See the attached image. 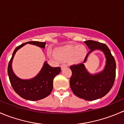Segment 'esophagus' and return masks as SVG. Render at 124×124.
Here are the masks:
<instances>
[{
	"label": "esophagus",
	"instance_id": "esophagus-1",
	"mask_svg": "<svg viewBox=\"0 0 124 124\" xmlns=\"http://www.w3.org/2000/svg\"><path fill=\"white\" fill-rule=\"evenodd\" d=\"M61 69L63 70V69H64V68H67V65H65V64H63V65H62L61 66Z\"/></svg>",
	"mask_w": 124,
	"mask_h": 124
}]
</instances>
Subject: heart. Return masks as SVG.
<instances>
[{"mask_svg":"<svg viewBox=\"0 0 124 124\" xmlns=\"http://www.w3.org/2000/svg\"><path fill=\"white\" fill-rule=\"evenodd\" d=\"M54 53V56L61 61L69 60L72 64H78L85 58L87 49L83 45L68 44L56 48Z\"/></svg>","mask_w":124,"mask_h":124,"instance_id":"obj_1","label":"heart"}]
</instances>
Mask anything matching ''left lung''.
<instances>
[{
	"label": "left lung",
	"mask_w": 124,
	"mask_h": 124,
	"mask_svg": "<svg viewBox=\"0 0 124 124\" xmlns=\"http://www.w3.org/2000/svg\"><path fill=\"white\" fill-rule=\"evenodd\" d=\"M89 52L83 63L70 67L72 76L70 87L77 97L87 101L99 99L106 95L112 89L116 77V62L109 48L105 44L89 40L84 41ZM95 50L101 51L106 57V65L103 70L95 74L90 73L84 66L87 57Z\"/></svg>",
	"instance_id": "obj_1"
}]
</instances>
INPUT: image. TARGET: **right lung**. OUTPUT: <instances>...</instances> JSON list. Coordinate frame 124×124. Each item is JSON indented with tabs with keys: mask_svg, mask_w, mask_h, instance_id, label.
<instances>
[{
	"mask_svg": "<svg viewBox=\"0 0 124 124\" xmlns=\"http://www.w3.org/2000/svg\"><path fill=\"white\" fill-rule=\"evenodd\" d=\"M27 44L44 48L45 42L29 41L16 47L9 62L8 74L10 83L15 92L22 98L30 101H38L49 95L53 87V79L60 73V67H52L45 61L42 68L35 77L30 79H22L16 75L12 67V63L16 52Z\"/></svg>",
	"mask_w": 124,
	"mask_h": 124,
	"instance_id": "add662e5",
	"label": "right lung"
}]
</instances>
